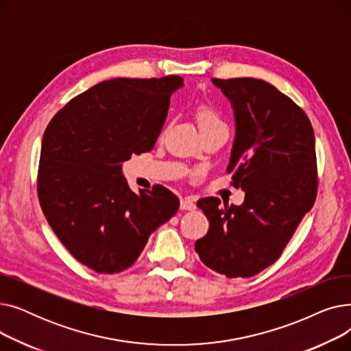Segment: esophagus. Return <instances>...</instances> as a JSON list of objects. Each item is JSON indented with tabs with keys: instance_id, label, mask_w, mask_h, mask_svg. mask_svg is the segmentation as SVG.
I'll return each mask as SVG.
<instances>
[{
	"instance_id": "esophagus-1",
	"label": "esophagus",
	"mask_w": 351,
	"mask_h": 351,
	"mask_svg": "<svg viewBox=\"0 0 351 351\" xmlns=\"http://www.w3.org/2000/svg\"><path fill=\"white\" fill-rule=\"evenodd\" d=\"M180 209L182 210H193L196 209V204L192 197H183L180 199Z\"/></svg>"
}]
</instances>
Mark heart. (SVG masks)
<instances>
[{
	"instance_id": "b5f03b06",
	"label": "heart",
	"mask_w": 351,
	"mask_h": 351,
	"mask_svg": "<svg viewBox=\"0 0 351 351\" xmlns=\"http://www.w3.org/2000/svg\"><path fill=\"white\" fill-rule=\"evenodd\" d=\"M197 122L200 129L209 128V126H216V125H225L222 115L219 114V110L212 108V106H204L199 109L197 112Z\"/></svg>"
}]
</instances>
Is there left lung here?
<instances>
[{
  "mask_svg": "<svg viewBox=\"0 0 351 351\" xmlns=\"http://www.w3.org/2000/svg\"><path fill=\"white\" fill-rule=\"evenodd\" d=\"M230 99L236 138L230 162L241 206L197 200L209 220L195 250L226 278H250L279 259L317 196L315 132L304 110L266 81L213 78Z\"/></svg>",
  "mask_w": 351,
  "mask_h": 351,
  "instance_id": "obj_1",
  "label": "left lung"
}]
</instances>
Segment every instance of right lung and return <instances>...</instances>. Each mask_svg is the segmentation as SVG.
<instances>
[{
	"mask_svg": "<svg viewBox=\"0 0 351 351\" xmlns=\"http://www.w3.org/2000/svg\"><path fill=\"white\" fill-rule=\"evenodd\" d=\"M183 78H115L72 98L48 123L36 191L53 233L78 262L112 274L132 266L147 237L178 212L155 185L135 193L122 162L152 151Z\"/></svg>",
	"mask_w": 351,
	"mask_h": 351,
	"instance_id": "obj_1",
	"label": "right lung"
}]
</instances>
